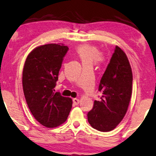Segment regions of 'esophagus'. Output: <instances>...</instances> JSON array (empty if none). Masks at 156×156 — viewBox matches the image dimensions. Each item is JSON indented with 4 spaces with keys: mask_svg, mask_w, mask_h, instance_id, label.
I'll return each mask as SVG.
<instances>
[{
    "mask_svg": "<svg viewBox=\"0 0 156 156\" xmlns=\"http://www.w3.org/2000/svg\"><path fill=\"white\" fill-rule=\"evenodd\" d=\"M79 103H80V100H79V99H77V98H74V99H73V103H74V105H78Z\"/></svg>",
    "mask_w": 156,
    "mask_h": 156,
    "instance_id": "obj_1",
    "label": "esophagus"
}]
</instances>
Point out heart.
<instances>
[{
	"label": "heart",
	"mask_w": 156,
	"mask_h": 156,
	"mask_svg": "<svg viewBox=\"0 0 156 156\" xmlns=\"http://www.w3.org/2000/svg\"><path fill=\"white\" fill-rule=\"evenodd\" d=\"M74 53L82 61L83 66H92L95 62L98 63L103 60V58L100 55L98 48L90 44L80 45L75 48Z\"/></svg>",
	"instance_id": "1"
}]
</instances>
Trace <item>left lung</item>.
I'll return each mask as SVG.
<instances>
[{
	"label": "left lung",
	"mask_w": 156,
	"mask_h": 156,
	"mask_svg": "<svg viewBox=\"0 0 156 156\" xmlns=\"http://www.w3.org/2000/svg\"><path fill=\"white\" fill-rule=\"evenodd\" d=\"M132 72L126 54L115 46L98 87L102 96L94 101L88 112V122L101 132L117 127L127 112L132 90Z\"/></svg>",
	"instance_id": "1"
}]
</instances>
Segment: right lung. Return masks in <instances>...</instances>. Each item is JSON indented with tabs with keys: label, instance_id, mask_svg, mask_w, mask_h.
<instances>
[{
	"label": "right lung",
	"instance_id": "obj_1",
	"mask_svg": "<svg viewBox=\"0 0 156 156\" xmlns=\"http://www.w3.org/2000/svg\"><path fill=\"white\" fill-rule=\"evenodd\" d=\"M68 50L63 45H44L34 49L24 63L22 86L27 103L35 119L46 127L65 122L72 108L71 98L54 92Z\"/></svg>",
	"mask_w": 156,
	"mask_h": 156
}]
</instances>
